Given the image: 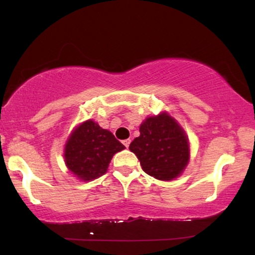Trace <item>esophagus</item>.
<instances>
[{
    "instance_id": "obj_1",
    "label": "esophagus",
    "mask_w": 255,
    "mask_h": 255,
    "mask_svg": "<svg viewBox=\"0 0 255 255\" xmlns=\"http://www.w3.org/2000/svg\"><path fill=\"white\" fill-rule=\"evenodd\" d=\"M130 142H131V140L130 139H127V140H123V144H124V146L125 147H128V146H130Z\"/></svg>"
}]
</instances>
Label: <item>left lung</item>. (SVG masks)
Instances as JSON below:
<instances>
[{
  "label": "left lung",
  "mask_w": 255,
  "mask_h": 255,
  "mask_svg": "<svg viewBox=\"0 0 255 255\" xmlns=\"http://www.w3.org/2000/svg\"><path fill=\"white\" fill-rule=\"evenodd\" d=\"M140 135L130 144L146 174L170 181L182 174L189 161L186 132L167 113L147 117L139 128Z\"/></svg>",
  "instance_id": "left-lung-1"
}]
</instances>
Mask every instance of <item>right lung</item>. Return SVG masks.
<instances>
[{
	"label": "right lung",
	"mask_w": 255,
	"mask_h": 255,
	"mask_svg": "<svg viewBox=\"0 0 255 255\" xmlns=\"http://www.w3.org/2000/svg\"><path fill=\"white\" fill-rule=\"evenodd\" d=\"M125 146L110 131L89 120L76 127L65 145V162L76 177L92 181L107 173L114 154Z\"/></svg>",
	"instance_id": "obj_1"
}]
</instances>
